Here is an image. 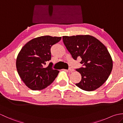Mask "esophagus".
<instances>
[{
  "label": "esophagus",
  "mask_w": 123,
  "mask_h": 123,
  "mask_svg": "<svg viewBox=\"0 0 123 123\" xmlns=\"http://www.w3.org/2000/svg\"><path fill=\"white\" fill-rule=\"evenodd\" d=\"M74 71V70L72 68H70L69 69V71H70V72H73V71Z\"/></svg>",
  "instance_id": "1"
}]
</instances>
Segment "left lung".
I'll return each instance as SVG.
<instances>
[{
    "mask_svg": "<svg viewBox=\"0 0 123 123\" xmlns=\"http://www.w3.org/2000/svg\"><path fill=\"white\" fill-rule=\"evenodd\" d=\"M62 39L73 59H82L80 63L83 67L76 69L81 75V80L75 85L87 91L103 85L113 69V60L105 45L89 35L63 36Z\"/></svg>",
    "mask_w": 123,
    "mask_h": 123,
    "instance_id": "left-lung-1",
    "label": "left lung"
}]
</instances>
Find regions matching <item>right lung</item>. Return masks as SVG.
<instances>
[{
  "label": "right lung",
  "mask_w": 123,
  "mask_h": 123,
  "mask_svg": "<svg viewBox=\"0 0 123 123\" xmlns=\"http://www.w3.org/2000/svg\"><path fill=\"white\" fill-rule=\"evenodd\" d=\"M61 37L46 35L34 38L22 48L16 65L19 77L26 86L33 90L46 88L53 82L59 71L51 68L52 63L44 68L51 58V48L61 40Z\"/></svg>",
  "instance_id": "add662e5"
}]
</instances>
